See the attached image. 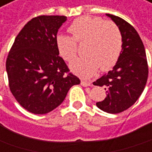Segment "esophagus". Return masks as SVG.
<instances>
[{
    "label": "esophagus",
    "mask_w": 152,
    "mask_h": 152,
    "mask_svg": "<svg viewBox=\"0 0 152 152\" xmlns=\"http://www.w3.org/2000/svg\"><path fill=\"white\" fill-rule=\"evenodd\" d=\"M81 85L83 86V87H89V86H91V83L85 82V81H81Z\"/></svg>",
    "instance_id": "obj_1"
}]
</instances>
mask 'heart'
I'll list each match as a JSON object with an SVG mask.
<instances>
[{
  "label": "heart",
  "mask_w": 152,
  "mask_h": 152,
  "mask_svg": "<svg viewBox=\"0 0 152 152\" xmlns=\"http://www.w3.org/2000/svg\"><path fill=\"white\" fill-rule=\"evenodd\" d=\"M69 35H58L57 48L64 60L76 58L79 44L87 43L84 53L87 56L76 59L69 64L70 69L83 78L94 76L99 69H110L117 62L122 50V36L113 22L101 18L83 16L76 18L69 26Z\"/></svg>",
  "instance_id": "1"
}]
</instances>
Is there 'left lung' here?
<instances>
[{
	"label": "left lung",
	"mask_w": 152,
	"mask_h": 152,
	"mask_svg": "<svg viewBox=\"0 0 152 152\" xmlns=\"http://www.w3.org/2000/svg\"><path fill=\"white\" fill-rule=\"evenodd\" d=\"M118 26L122 36V50L115 65L94 85L104 87L105 99L98 108L116 114L131 107L141 95L148 78V64L144 44L136 30L119 17L106 14Z\"/></svg>",
	"instance_id": "1"
}]
</instances>
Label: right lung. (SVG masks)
<instances>
[{"instance_id":"add662e5","label":"right lung","mask_w":152,"mask_h":152,"mask_svg":"<svg viewBox=\"0 0 152 152\" xmlns=\"http://www.w3.org/2000/svg\"><path fill=\"white\" fill-rule=\"evenodd\" d=\"M65 16L42 15L26 23L11 48L6 62L11 92L19 104L34 114L57 108L69 89L81 83L57 48V33Z\"/></svg>"}]
</instances>
